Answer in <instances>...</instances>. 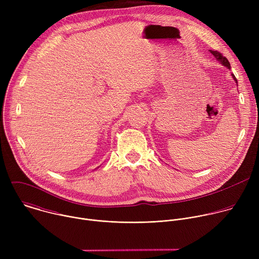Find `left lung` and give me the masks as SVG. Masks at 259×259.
<instances>
[{
    "label": "left lung",
    "mask_w": 259,
    "mask_h": 259,
    "mask_svg": "<svg viewBox=\"0 0 259 259\" xmlns=\"http://www.w3.org/2000/svg\"><path fill=\"white\" fill-rule=\"evenodd\" d=\"M213 55H214V57L220 62V63H223L224 65H226L228 68H231V64H230V62H229V60H228V58L227 57H225L223 54H221L220 52H218V51H216V50H209ZM233 78L236 80V82H237V84H238V81H237V79H236V77L233 75Z\"/></svg>",
    "instance_id": "1"
}]
</instances>
